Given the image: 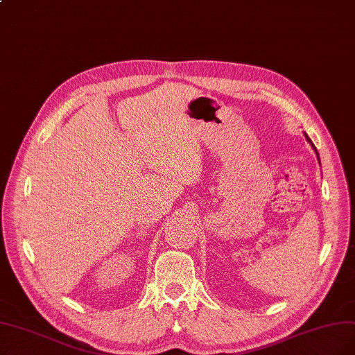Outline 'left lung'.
Listing matches in <instances>:
<instances>
[{
    "mask_svg": "<svg viewBox=\"0 0 355 355\" xmlns=\"http://www.w3.org/2000/svg\"><path fill=\"white\" fill-rule=\"evenodd\" d=\"M304 135H305V138H307V141H309V142L311 144V146H313V150H314V151H315V154H317V158H319V153H317V150H315V146H314V144L311 142V139L309 138V135H307V133H304Z\"/></svg>",
    "mask_w": 355,
    "mask_h": 355,
    "instance_id": "8db88e82",
    "label": "left lung"
}]
</instances>
